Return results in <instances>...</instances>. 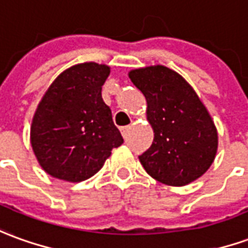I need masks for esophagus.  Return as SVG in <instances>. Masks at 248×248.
Instances as JSON below:
<instances>
[{
  "label": "esophagus",
  "mask_w": 248,
  "mask_h": 248,
  "mask_svg": "<svg viewBox=\"0 0 248 248\" xmlns=\"http://www.w3.org/2000/svg\"><path fill=\"white\" fill-rule=\"evenodd\" d=\"M131 129V126H122V127H121V133H122V136L124 137H126L127 136V133H129V130Z\"/></svg>",
  "instance_id": "obj_1"
}]
</instances>
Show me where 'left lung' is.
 <instances>
[{"instance_id": "8db88e82", "label": "left lung", "mask_w": 248, "mask_h": 248, "mask_svg": "<svg viewBox=\"0 0 248 248\" xmlns=\"http://www.w3.org/2000/svg\"><path fill=\"white\" fill-rule=\"evenodd\" d=\"M146 98L152 146L138 158L162 184L183 186L202 176L217 150V131L205 106L184 78L164 65L129 72Z\"/></svg>"}]
</instances>
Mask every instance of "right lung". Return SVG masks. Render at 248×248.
I'll return each mask as SVG.
<instances>
[{"instance_id":"1","label":"right lung","mask_w":248,"mask_h":248,"mask_svg":"<svg viewBox=\"0 0 248 248\" xmlns=\"http://www.w3.org/2000/svg\"><path fill=\"white\" fill-rule=\"evenodd\" d=\"M110 75L105 64H76L53 80L34 112L31 143L52 177L79 183L99 172L111 150L124 143L102 99Z\"/></svg>"}]
</instances>
